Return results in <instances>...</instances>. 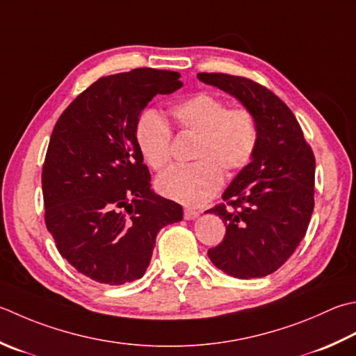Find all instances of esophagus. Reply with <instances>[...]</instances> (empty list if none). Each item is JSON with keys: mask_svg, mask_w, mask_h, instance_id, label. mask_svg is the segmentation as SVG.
<instances>
[{"mask_svg": "<svg viewBox=\"0 0 356 356\" xmlns=\"http://www.w3.org/2000/svg\"><path fill=\"white\" fill-rule=\"evenodd\" d=\"M184 218H185L186 220H194V219H197V218H199V211L193 210V208H185V211H184Z\"/></svg>", "mask_w": 356, "mask_h": 356, "instance_id": "esophagus-1", "label": "esophagus"}]
</instances>
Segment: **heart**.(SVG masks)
<instances>
[{
  "mask_svg": "<svg viewBox=\"0 0 356 356\" xmlns=\"http://www.w3.org/2000/svg\"><path fill=\"white\" fill-rule=\"evenodd\" d=\"M177 127L197 134L191 165H174L156 180L157 191L184 205H200L222 186V172L242 170L253 157L257 127L253 114L243 108L227 109L218 97L200 92L172 108ZM137 145L151 168L162 170L170 162L171 129L162 117L148 113L137 124Z\"/></svg>",
  "mask_w": 356,
  "mask_h": 356,
  "instance_id": "heart-1",
  "label": "heart"
}]
</instances>
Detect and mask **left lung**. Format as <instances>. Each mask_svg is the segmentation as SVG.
<instances>
[{
    "mask_svg": "<svg viewBox=\"0 0 356 356\" xmlns=\"http://www.w3.org/2000/svg\"><path fill=\"white\" fill-rule=\"evenodd\" d=\"M197 79L234 97L257 127L252 160L222 194L232 208L205 211L227 227L208 257L239 280L267 276L293 254L307 232L315 207V156L293 113L267 88L228 74L202 72Z\"/></svg>",
    "mask_w": 356,
    "mask_h": 356,
    "instance_id": "left-lung-1",
    "label": "left lung"
}]
</instances>
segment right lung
I'll use <instances>...</instances> for the list:
<instances>
[{
    "mask_svg": "<svg viewBox=\"0 0 356 356\" xmlns=\"http://www.w3.org/2000/svg\"><path fill=\"white\" fill-rule=\"evenodd\" d=\"M179 79L149 67L103 76L52 131L41 176L46 227L60 254L92 281L140 280L157 233L184 219L182 207L152 191L136 136L146 104L182 88Z\"/></svg>",
    "mask_w": 356,
    "mask_h": 356,
    "instance_id": "add662e5",
    "label": "right lung"
}]
</instances>
